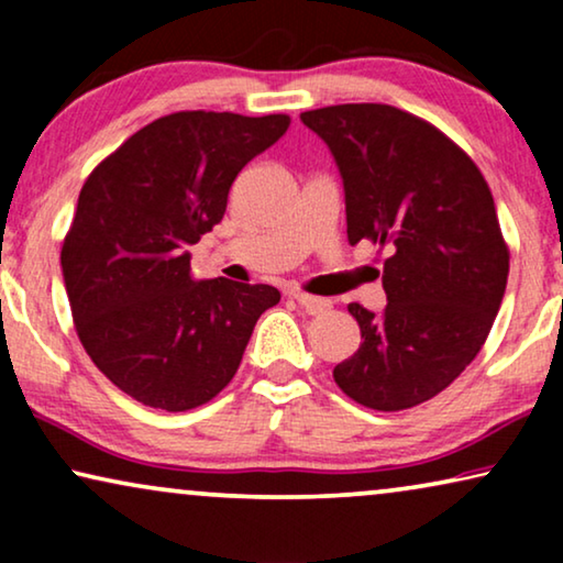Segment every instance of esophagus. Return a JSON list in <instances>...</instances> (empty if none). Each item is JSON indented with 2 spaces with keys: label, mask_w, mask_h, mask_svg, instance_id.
<instances>
[{
  "label": "esophagus",
  "mask_w": 563,
  "mask_h": 563,
  "mask_svg": "<svg viewBox=\"0 0 563 563\" xmlns=\"http://www.w3.org/2000/svg\"><path fill=\"white\" fill-rule=\"evenodd\" d=\"M299 302V307H302L305 312H310V314H320V312H325V310H330V299H325V297H312V295H305V291H295V295H291Z\"/></svg>",
  "instance_id": "esophagus-1"
}]
</instances>
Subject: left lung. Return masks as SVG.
<instances>
[{
  "label": "left lung",
  "mask_w": 563,
  "mask_h": 563,
  "mask_svg": "<svg viewBox=\"0 0 563 563\" xmlns=\"http://www.w3.org/2000/svg\"><path fill=\"white\" fill-rule=\"evenodd\" d=\"M343 176L349 243L389 245L387 307L349 312L361 345L333 368L353 402L382 412L443 391L476 358L503 305L510 251L472 158L430 122L389 104L299 114Z\"/></svg>",
  "instance_id": "8db88e82"
}]
</instances>
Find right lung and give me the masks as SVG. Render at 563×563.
<instances>
[{
	"label": "right lung",
	"mask_w": 563,
	"mask_h": 563,
	"mask_svg": "<svg viewBox=\"0 0 563 563\" xmlns=\"http://www.w3.org/2000/svg\"><path fill=\"white\" fill-rule=\"evenodd\" d=\"M289 114L174 112L84 181L60 268L79 341L114 387L184 412L233 379L268 284L197 282L189 245L218 225L241 168L287 133Z\"/></svg>",
	"instance_id": "1"
}]
</instances>
